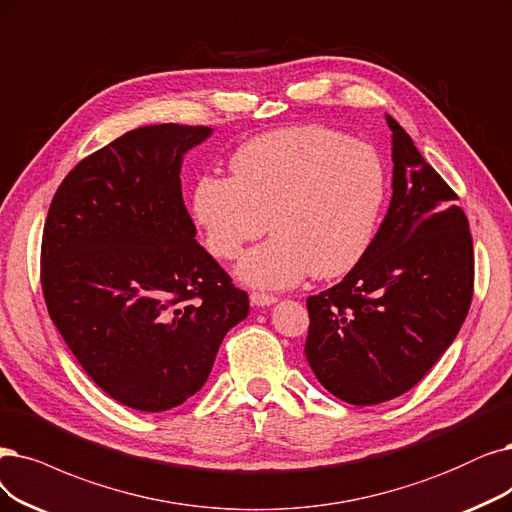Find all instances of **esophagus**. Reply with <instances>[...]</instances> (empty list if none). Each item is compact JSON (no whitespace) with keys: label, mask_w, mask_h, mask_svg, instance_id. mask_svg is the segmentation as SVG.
<instances>
[{"label":"esophagus","mask_w":512,"mask_h":512,"mask_svg":"<svg viewBox=\"0 0 512 512\" xmlns=\"http://www.w3.org/2000/svg\"><path fill=\"white\" fill-rule=\"evenodd\" d=\"M250 302H252L254 306H271V304H275V302H277V298H275V296H271V294H258V292H252V294H250Z\"/></svg>","instance_id":"obj_1"}]
</instances>
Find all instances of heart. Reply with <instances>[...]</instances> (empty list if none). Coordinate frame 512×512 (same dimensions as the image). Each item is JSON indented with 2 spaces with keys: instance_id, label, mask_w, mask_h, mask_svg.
<instances>
[{
  "instance_id": "1",
  "label": "heart",
  "mask_w": 512,
  "mask_h": 512,
  "mask_svg": "<svg viewBox=\"0 0 512 512\" xmlns=\"http://www.w3.org/2000/svg\"><path fill=\"white\" fill-rule=\"evenodd\" d=\"M231 178L201 176L191 212L206 250L235 260L264 231L273 237L237 264L254 288L285 290L313 273L351 271L370 250L386 199L378 151L325 126L262 134L231 159Z\"/></svg>"
}]
</instances>
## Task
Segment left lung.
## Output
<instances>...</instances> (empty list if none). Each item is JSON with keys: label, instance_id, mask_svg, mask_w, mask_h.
<instances>
[{"label": "left lung", "instance_id": "8db88e82", "mask_svg": "<svg viewBox=\"0 0 512 512\" xmlns=\"http://www.w3.org/2000/svg\"><path fill=\"white\" fill-rule=\"evenodd\" d=\"M386 124L391 206L349 275L306 298V361L351 405H376L416 386L458 336L473 300V237L458 195L391 115Z\"/></svg>", "mask_w": 512, "mask_h": 512}]
</instances>
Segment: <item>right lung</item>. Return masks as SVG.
<instances>
[{
  "label": "right lung",
  "instance_id": "add662e5",
  "mask_svg": "<svg viewBox=\"0 0 512 512\" xmlns=\"http://www.w3.org/2000/svg\"><path fill=\"white\" fill-rule=\"evenodd\" d=\"M206 126H142L79 161L42 239L48 313L86 374L138 412H166L206 384L222 338L250 313L201 248L182 201L185 155Z\"/></svg>",
  "mask_w": 512,
  "mask_h": 512
}]
</instances>
